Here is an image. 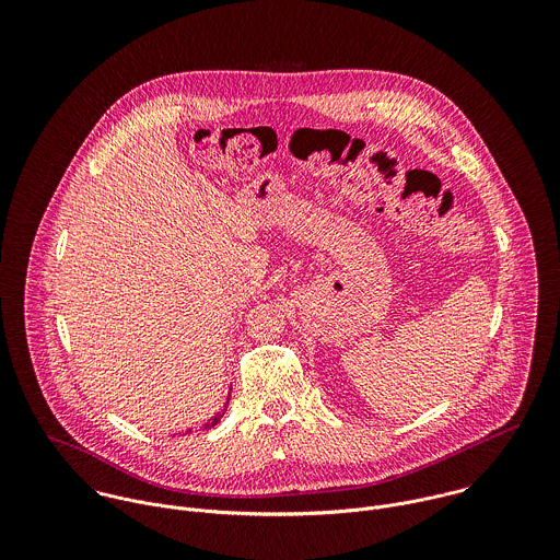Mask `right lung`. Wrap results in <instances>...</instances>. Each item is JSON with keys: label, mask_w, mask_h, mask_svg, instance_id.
Returning <instances> with one entry per match:
<instances>
[{"label": "right lung", "mask_w": 560, "mask_h": 560, "mask_svg": "<svg viewBox=\"0 0 560 560\" xmlns=\"http://www.w3.org/2000/svg\"><path fill=\"white\" fill-rule=\"evenodd\" d=\"M224 409H226V405H224ZM222 416H224V411H220L218 416H213V418H211V420H209V422H207L202 429H211V427H215V424L220 422V418H222Z\"/></svg>", "instance_id": "1"}]
</instances>
